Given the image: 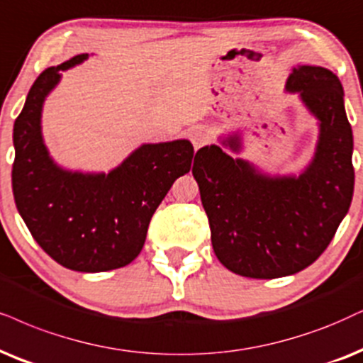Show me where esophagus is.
<instances>
[{
  "label": "esophagus",
  "mask_w": 363,
  "mask_h": 363,
  "mask_svg": "<svg viewBox=\"0 0 363 363\" xmlns=\"http://www.w3.org/2000/svg\"><path fill=\"white\" fill-rule=\"evenodd\" d=\"M189 139L192 142V145H194V149L197 150V149L203 147L204 144H208V142H209V132L201 125L199 127H192L189 130Z\"/></svg>",
  "instance_id": "34e87169"
}]
</instances>
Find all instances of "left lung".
<instances>
[{"label":"left lung","mask_w":363,"mask_h":363,"mask_svg":"<svg viewBox=\"0 0 363 363\" xmlns=\"http://www.w3.org/2000/svg\"><path fill=\"white\" fill-rule=\"evenodd\" d=\"M284 89L298 91L320 122L313 160L300 176H266L219 145L197 150L192 166L214 253L229 272L246 278L305 269L327 250L352 203L353 135L340 80L323 67L301 65ZM223 144L240 150L238 135Z\"/></svg>","instance_id":"1"}]
</instances>
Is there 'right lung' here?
Returning <instances> with one entry per match:
<instances>
[{
  "mask_svg": "<svg viewBox=\"0 0 363 363\" xmlns=\"http://www.w3.org/2000/svg\"><path fill=\"white\" fill-rule=\"evenodd\" d=\"M77 55L40 73L15 121L11 171L18 213L41 250L73 272L100 273L132 263L142 251L155 209L177 177L189 172V140L144 144L108 174L70 172L50 157L41 137V108L60 72Z\"/></svg>",
  "mask_w": 363,
  "mask_h": 363,
  "instance_id": "right-lung-1",
  "label": "right lung"
}]
</instances>
